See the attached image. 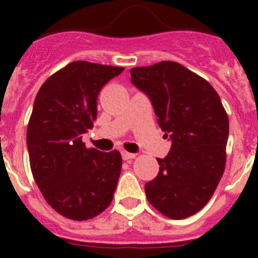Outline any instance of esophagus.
Segmentation results:
<instances>
[{
	"instance_id": "esophagus-1",
	"label": "esophagus",
	"mask_w": 258,
	"mask_h": 258,
	"mask_svg": "<svg viewBox=\"0 0 258 258\" xmlns=\"http://www.w3.org/2000/svg\"><path fill=\"white\" fill-rule=\"evenodd\" d=\"M121 156L124 160H132L136 157V154H132V152H126V151H122L121 152Z\"/></svg>"
}]
</instances>
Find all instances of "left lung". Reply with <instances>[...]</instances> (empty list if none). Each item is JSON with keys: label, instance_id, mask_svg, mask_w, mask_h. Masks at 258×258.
Returning <instances> with one entry per match:
<instances>
[{"label": "left lung", "instance_id": "1", "mask_svg": "<svg viewBox=\"0 0 258 258\" xmlns=\"http://www.w3.org/2000/svg\"><path fill=\"white\" fill-rule=\"evenodd\" d=\"M131 76L172 142L168 155L157 159V175L145 184L146 197L166 217H190L209 202L223 174L226 111L208 81L175 61L132 68Z\"/></svg>", "mask_w": 258, "mask_h": 258}]
</instances>
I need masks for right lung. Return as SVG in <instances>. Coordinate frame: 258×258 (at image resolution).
Masks as SVG:
<instances>
[{"mask_svg": "<svg viewBox=\"0 0 258 258\" xmlns=\"http://www.w3.org/2000/svg\"><path fill=\"white\" fill-rule=\"evenodd\" d=\"M122 71L72 61L36 95L27 129L32 174L49 206L70 220H90L112 202L121 155L86 149L83 136L97 118L101 89Z\"/></svg>", "mask_w": 258, "mask_h": 258, "instance_id": "right-lung-1", "label": "right lung"}]
</instances>
